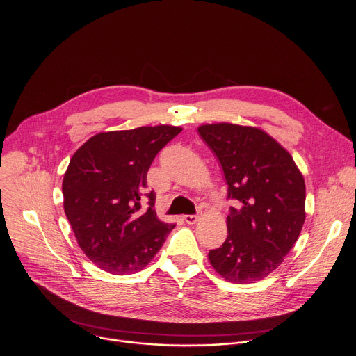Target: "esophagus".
<instances>
[{"mask_svg": "<svg viewBox=\"0 0 356 356\" xmlns=\"http://www.w3.org/2000/svg\"><path fill=\"white\" fill-rule=\"evenodd\" d=\"M183 220L187 222V224H195L198 220H200V214H193V216H183Z\"/></svg>", "mask_w": 356, "mask_h": 356, "instance_id": "esophagus-1", "label": "esophagus"}]
</instances>
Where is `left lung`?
<instances>
[{"label": "left lung", "mask_w": 356, "mask_h": 356, "mask_svg": "<svg viewBox=\"0 0 356 356\" xmlns=\"http://www.w3.org/2000/svg\"><path fill=\"white\" fill-rule=\"evenodd\" d=\"M198 134L211 147L236 202L225 242L209 252L227 282L262 280L280 266L306 220V184L289 152L255 127L206 124Z\"/></svg>", "instance_id": "1"}]
</instances>
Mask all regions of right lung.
Wrapping results in <instances>:
<instances>
[{"mask_svg": "<svg viewBox=\"0 0 356 356\" xmlns=\"http://www.w3.org/2000/svg\"><path fill=\"white\" fill-rule=\"evenodd\" d=\"M180 132L173 125L99 132L74 152L63 177V207L79 246L101 270H142L175 228L158 218L146 175L158 152ZM145 196L146 212L140 209Z\"/></svg>", "mask_w": 356, "mask_h": 356, "instance_id": "obj_1", "label": "right lung"}]
</instances>
